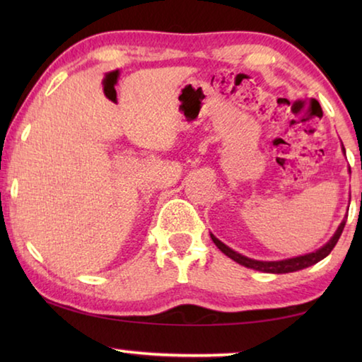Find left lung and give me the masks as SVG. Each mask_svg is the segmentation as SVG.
Masks as SVG:
<instances>
[{
	"instance_id": "1",
	"label": "left lung",
	"mask_w": 362,
	"mask_h": 362,
	"mask_svg": "<svg viewBox=\"0 0 362 362\" xmlns=\"http://www.w3.org/2000/svg\"><path fill=\"white\" fill-rule=\"evenodd\" d=\"M345 223H346V217L341 220V223L339 225V228L334 233V236L330 238V240L324 244L322 247H320L315 252H310V254H305V255H298V257H292V259H286V260H278V262H262V260H254V259H249V257H244L241 254L235 252V250L230 249L226 244H223L220 240H217L216 236L211 233V238L216 246L222 250V252L230 257L231 260H235L236 263H240V265L246 267V268H252L257 269V272H263V273H274V274H283V273H292V272H298V269H303V268H308L311 265H315L322 259H326V257L332 252V249L335 247L337 241H339V238L341 235L343 228H345Z\"/></svg>"
}]
</instances>
